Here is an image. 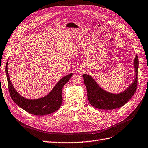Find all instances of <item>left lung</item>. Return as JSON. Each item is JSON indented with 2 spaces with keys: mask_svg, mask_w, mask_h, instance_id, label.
I'll use <instances>...</instances> for the list:
<instances>
[{
  "mask_svg": "<svg viewBox=\"0 0 148 148\" xmlns=\"http://www.w3.org/2000/svg\"><path fill=\"white\" fill-rule=\"evenodd\" d=\"M134 65L136 77L130 87L120 94H112L105 91L100 88L92 77L86 74L83 75L85 85L87 89L89 102L91 105L101 110H114L121 107L129 101L136 92L138 85V58L137 55L135 57Z\"/></svg>",
  "mask_w": 148,
  "mask_h": 148,
  "instance_id": "left-lung-1",
  "label": "left lung"
}]
</instances>
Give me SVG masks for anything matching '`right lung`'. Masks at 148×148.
Instances as JSON below:
<instances>
[{"mask_svg": "<svg viewBox=\"0 0 148 148\" xmlns=\"http://www.w3.org/2000/svg\"><path fill=\"white\" fill-rule=\"evenodd\" d=\"M8 62L6 64V74L7 77L8 89L11 97L14 103L27 112L36 115H45L56 111L60 107L63 97L62 90L63 87L71 77V73L61 79L56 86L45 97L30 100L27 99L19 94L13 87L8 72Z\"/></svg>", "mask_w": 148, "mask_h": 148, "instance_id": "right-lung-1", "label": "right lung"}]
</instances>
